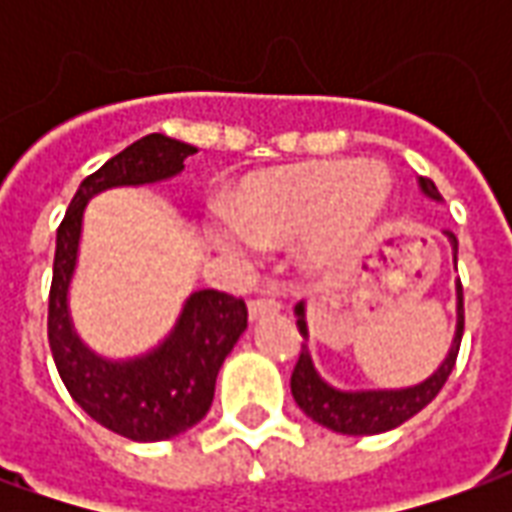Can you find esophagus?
I'll list each match as a JSON object with an SVG mask.
<instances>
[{
	"mask_svg": "<svg viewBox=\"0 0 512 512\" xmlns=\"http://www.w3.org/2000/svg\"><path fill=\"white\" fill-rule=\"evenodd\" d=\"M279 310H282V304L274 299L249 301V321H263L268 315H277Z\"/></svg>",
	"mask_w": 512,
	"mask_h": 512,
	"instance_id": "obj_1",
	"label": "esophagus"
}]
</instances>
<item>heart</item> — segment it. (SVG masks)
<instances>
[{"mask_svg":"<svg viewBox=\"0 0 512 512\" xmlns=\"http://www.w3.org/2000/svg\"><path fill=\"white\" fill-rule=\"evenodd\" d=\"M392 178L376 161H310L255 172L227 197L230 222H211L222 255L249 260L257 246L301 239L299 260L312 274L351 266L389 208Z\"/></svg>","mask_w":512,"mask_h":512,"instance_id":"obj_1","label":"heart"}]
</instances>
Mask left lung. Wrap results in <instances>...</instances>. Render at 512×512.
Returning a JSON list of instances; mask_svg holds the SVG:
<instances>
[{
    "instance_id": "1",
    "label": "left lung",
    "mask_w": 512,
    "mask_h": 512,
    "mask_svg": "<svg viewBox=\"0 0 512 512\" xmlns=\"http://www.w3.org/2000/svg\"><path fill=\"white\" fill-rule=\"evenodd\" d=\"M419 191L433 202H441V194L436 183L430 178H417ZM447 235L452 249V263H458V238L452 233ZM296 326L304 340H310V326H307V304L299 301L296 304ZM463 334V288L461 279L455 282V334L447 356L441 359V365L430 373L425 381L411 386H397V389H340V386L329 384L326 378L318 373V367L312 362V354L307 343L301 345L299 362L293 367L290 376V392L299 408L323 428L334 430V433H345V436H376L386 430L403 425L406 419L419 414L428 406L433 397L439 395L444 381L450 378L452 367H455V356L461 348Z\"/></svg>"
}]
</instances>
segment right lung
<instances>
[{"mask_svg": "<svg viewBox=\"0 0 512 512\" xmlns=\"http://www.w3.org/2000/svg\"><path fill=\"white\" fill-rule=\"evenodd\" d=\"M197 147L147 134L79 183L57 230L49 296V345L65 389L104 428L131 441H167L194 428L213 403L216 376L246 329V304L219 290H194L175 326L150 351L112 359L84 343L71 318V282L87 202L101 191L153 186L183 172Z\"/></svg>", "mask_w": 512, "mask_h": 512, "instance_id": "right-lung-1", "label": "right lung"}]
</instances>
